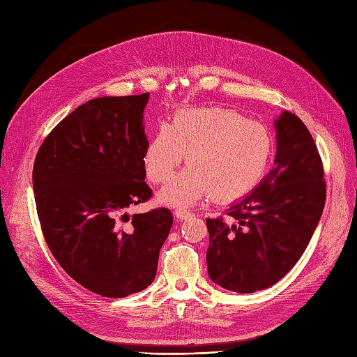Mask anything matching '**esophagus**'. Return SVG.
I'll list each match as a JSON object with an SVG mask.
<instances>
[{
  "label": "esophagus",
  "instance_id": "obj_1",
  "mask_svg": "<svg viewBox=\"0 0 357 357\" xmlns=\"http://www.w3.org/2000/svg\"><path fill=\"white\" fill-rule=\"evenodd\" d=\"M174 216H176L178 219H181V221H184V219H188L190 216H193V213H192L190 210L179 208V210H174Z\"/></svg>",
  "mask_w": 357,
  "mask_h": 357
}]
</instances>
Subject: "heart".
I'll return each mask as SVG.
<instances>
[{
	"instance_id": "obj_1",
	"label": "heart",
	"mask_w": 357,
	"mask_h": 357,
	"mask_svg": "<svg viewBox=\"0 0 357 357\" xmlns=\"http://www.w3.org/2000/svg\"><path fill=\"white\" fill-rule=\"evenodd\" d=\"M187 153L190 165L158 195L167 206H192L211 195L230 202L253 192L267 173L275 139L268 127L233 109H184L161 126L144 151L151 183L170 181Z\"/></svg>"
}]
</instances>
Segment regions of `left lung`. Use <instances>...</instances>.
<instances>
[{"label":"left lung","mask_w":357,"mask_h":357,"mask_svg":"<svg viewBox=\"0 0 357 357\" xmlns=\"http://www.w3.org/2000/svg\"><path fill=\"white\" fill-rule=\"evenodd\" d=\"M275 167L253 192L207 218V271L236 293L275 285L305 252L325 206L324 167L313 136L291 112L275 119Z\"/></svg>","instance_id":"obj_1"}]
</instances>
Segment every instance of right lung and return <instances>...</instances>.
<instances>
[{
  "label": "right lung",
  "instance_id": "obj_1",
  "mask_svg": "<svg viewBox=\"0 0 357 357\" xmlns=\"http://www.w3.org/2000/svg\"><path fill=\"white\" fill-rule=\"evenodd\" d=\"M149 93L102 96L75 109L36 153L33 193L43 234L64 271L105 298H126L156 276L159 250L173 224L170 210L136 213L146 202Z\"/></svg>",
  "mask_w": 357,
  "mask_h": 357
}]
</instances>
